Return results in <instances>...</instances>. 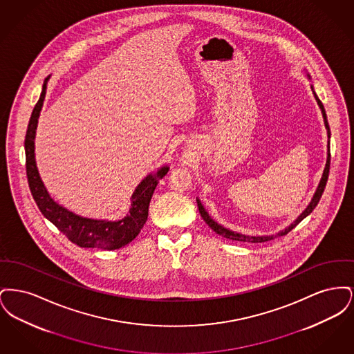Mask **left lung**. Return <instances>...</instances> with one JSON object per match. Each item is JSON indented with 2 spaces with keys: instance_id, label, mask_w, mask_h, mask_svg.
Wrapping results in <instances>:
<instances>
[{
  "instance_id": "left-lung-1",
  "label": "left lung",
  "mask_w": 354,
  "mask_h": 354,
  "mask_svg": "<svg viewBox=\"0 0 354 354\" xmlns=\"http://www.w3.org/2000/svg\"><path fill=\"white\" fill-rule=\"evenodd\" d=\"M308 80H310V75H308ZM310 88H312V93H313V95H315V100L317 102V104H319V107L321 109V114H322V118H324V124H325V129H326V134H328V146H326V149H328V151H326V163H325V169L322 171V175H321L320 183L317 185V188H316V192L313 194V198H312V201L309 202V204L306 205V208L304 209L303 212L296 218V220H293L288 227H286L283 231H280L277 236H283L286 235L289 231H292L301 220L305 219L315 208H316V205L319 204L320 202L321 196H322V192H324V189H325V185H326V182H328V176H329V166H330V150H329V139H330V130H329V124H328V119H326V113H325V109H324V106H322V103H321L320 100H319V97H317V94H316V91H315V88H313V86L310 84ZM196 202H198V207H199V212H201V216H202L203 220L218 234V235H221L223 237H227V239H231V240H237V241H248V243H264V241H268L270 239H272L273 236H253V235H244V234H240V232H236V231H231L230 228H225V227H223L221 224H219L218 221H215V220L212 219L209 215H208V212L205 211V208L203 207L202 202L199 201V198H196Z\"/></svg>"
}]
</instances>
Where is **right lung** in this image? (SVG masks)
Masks as SVG:
<instances>
[{
	"label": "right lung",
	"mask_w": 354,
	"mask_h": 354,
	"mask_svg": "<svg viewBox=\"0 0 354 354\" xmlns=\"http://www.w3.org/2000/svg\"><path fill=\"white\" fill-rule=\"evenodd\" d=\"M50 75L45 80L39 100L34 106L32 117L29 120L28 131L25 136V153H26V175L34 201L39 211L46 219L51 221L68 240L84 248H101V250H118L133 241L139 235L149 216V205L152 194L159 180L169 172V166H162L155 172L149 174L139 185H136L131 195V207L129 214L119 220L91 219L77 215L64 205L58 204L50 196L44 185L35 163L34 139L38 124V118L44 106L48 82Z\"/></svg>",
	"instance_id": "obj_1"
}]
</instances>
